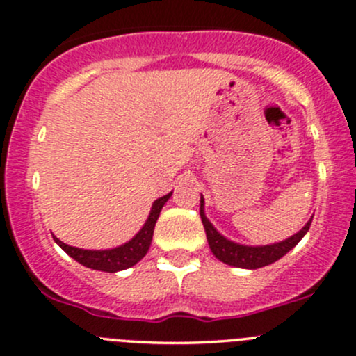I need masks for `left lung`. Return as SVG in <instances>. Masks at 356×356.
Instances as JSON below:
<instances>
[{
    "label": "left lung",
    "instance_id": "8db88e82",
    "mask_svg": "<svg viewBox=\"0 0 356 356\" xmlns=\"http://www.w3.org/2000/svg\"><path fill=\"white\" fill-rule=\"evenodd\" d=\"M199 214H201V221L204 225L206 238H208V243L213 255L218 260H221L222 264L232 265V267H240V268H260L265 265H270L273 261L282 259L287 252H291L296 245L302 240L304 235L309 232L311 221L304 225L302 229H299L296 235L286 238L282 241H277L272 245H260V247H250V245H240L235 241L228 240L226 236H222L220 232L213 226L208 218L204 214V197L201 196V208H199Z\"/></svg>",
    "mask_w": 356,
    "mask_h": 356
}]
</instances>
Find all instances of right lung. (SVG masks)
<instances>
[{"mask_svg": "<svg viewBox=\"0 0 356 356\" xmlns=\"http://www.w3.org/2000/svg\"><path fill=\"white\" fill-rule=\"evenodd\" d=\"M172 193L165 194V196L159 197L157 201H154L152 204L150 214H148L145 225L142 226L136 235L131 238L127 243L120 245L116 248H108V250H84V248H76L65 245L64 241L58 240L57 236H54L56 243L67 253L69 257H72L74 260L79 261L84 267L92 268V270H101V272H109L115 273L124 268L134 267L135 264H138L143 257L147 255L148 248H150L152 236H154L155 222L159 220V214L162 211L163 204L169 201Z\"/></svg>", "mask_w": 356, "mask_h": 356, "instance_id": "add662e5", "label": "right lung"}]
</instances>
